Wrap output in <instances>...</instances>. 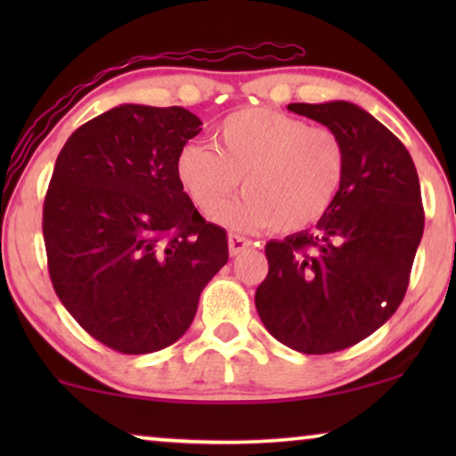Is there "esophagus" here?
I'll return each instance as SVG.
<instances>
[{
	"instance_id": "obj_1",
	"label": "esophagus",
	"mask_w": 456,
	"mask_h": 456,
	"mask_svg": "<svg viewBox=\"0 0 456 456\" xmlns=\"http://www.w3.org/2000/svg\"><path fill=\"white\" fill-rule=\"evenodd\" d=\"M248 247H251V240L245 239V236H236V234L228 236V251H230V255H232V257L240 255Z\"/></svg>"
}]
</instances>
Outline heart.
Returning a JSON list of instances; mask_svg holds the SVG:
<instances>
[{
  "label": "heart",
  "mask_w": 456,
  "mask_h": 456,
  "mask_svg": "<svg viewBox=\"0 0 456 456\" xmlns=\"http://www.w3.org/2000/svg\"><path fill=\"white\" fill-rule=\"evenodd\" d=\"M346 174V147L330 126L270 108H248L224 118L216 147L189 142L176 158V178L205 216H214L239 189L242 195L220 214L230 228L270 224L295 232L332 208Z\"/></svg>",
  "instance_id": "obj_1"
}]
</instances>
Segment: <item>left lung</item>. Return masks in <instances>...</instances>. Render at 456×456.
I'll return each instance as SVG.
<instances>
[{"mask_svg": "<svg viewBox=\"0 0 456 456\" xmlns=\"http://www.w3.org/2000/svg\"><path fill=\"white\" fill-rule=\"evenodd\" d=\"M289 110L342 136L346 174L314 228L267 242L255 307L282 345L326 354L367 338L401 305L423 236L421 189L407 147L370 111L348 102Z\"/></svg>", "mask_w": 456, "mask_h": 456, "instance_id": "left-lung-1", "label": "left lung"}]
</instances>
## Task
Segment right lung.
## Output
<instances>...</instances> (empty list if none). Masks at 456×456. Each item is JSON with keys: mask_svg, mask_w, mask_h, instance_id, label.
Returning <instances> with one entry per match:
<instances>
[{"mask_svg": "<svg viewBox=\"0 0 456 456\" xmlns=\"http://www.w3.org/2000/svg\"><path fill=\"white\" fill-rule=\"evenodd\" d=\"M189 110L122 103L74 130L55 159L43 239L55 295L105 346H170L228 261L226 230L205 222L176 178L201 133Z\"/></svg>", "mask_w": 456, "mask_h": 456, "instance_id": "obj_1", "label": "right lung"}]
</instances>
